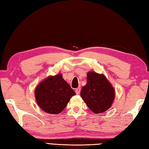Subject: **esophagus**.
Instances as JSON below:
<instances>
[{
	"label": "esophagus",
	"mask_w": 149,
	"mask_h": 149,
	"mask_svg": "<svg viewBox=\"0 0 149 149\" xmlns=\"http://www.w3.org/2000/svg\"><path fill=\"white\" fill-rule=\"evenodd\" d=\"M80 91H81V88H77L75 89V93H76V94H77V95L79 94Z\"/></svg>",
	"instance_id": "esophagus-1"
}]
</instances>
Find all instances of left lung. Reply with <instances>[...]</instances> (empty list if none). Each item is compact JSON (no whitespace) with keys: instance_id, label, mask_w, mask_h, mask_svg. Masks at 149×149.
I'll use <instances>...</instances> for the list:
<instances>
[{"instance_id":"8db88e82","label":"left lung","mask_w":149,"mask_h":149,"mask_svg":"<svg viewBox=\"0 0 149 149\" xmlns=\"http://www.w3.org/2000/svg\"><path fill=\"white\" fill-rule=\"evenodd\" d=\"M87 84L83 87L81 97L95 113L106 111L115 99V90L104 75L90 72L87 74Z\"/></svg>"}]
</instances>
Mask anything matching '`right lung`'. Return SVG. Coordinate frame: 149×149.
<instances>
[{"instance_id": "1", "label": "right lung", "mask_w": 149, "mask_h": 149, "mask_svg": "<svg viewBox=\"0 0 149 149\" xmlns=\"http://www.w3.org/2000/svg\"><path fill=\"white\" fill-rule=\"evenodd\" d=\"M75 95V91L63 79L61 74L47 78L35 90L37 104L44 111L50 114L61 113Z\"/></svg>"}]
</instances>
